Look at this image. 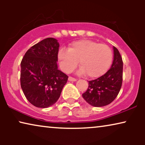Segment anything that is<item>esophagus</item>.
Wrapping results in <instances>:
<instances>
[{"label":"esophagus","instance_id":"34e87169","mask_svg":"<svg viewBox=\"0 0 145 145\" xmlns=\"http://www.w3.org/2000/svg\"><path fill=\"white\" fill-rule=\"evenodd\" d=\"M69 81H72V82H75V81H76V79L73 78V77H71V76H69Z\"/></svg>","mask_w":145,"mask_h":145}]
</instances>
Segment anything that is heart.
<instances>
[{"instance_id": "1", "label": "heart", "mask_w": 145, "mask_h": 145, "mask_svg": "<svg viewBox=\"0 0 145 145\" xmlns=\"http://www.w3.org/2000/svg\"><path fill=\"white\" fill-rule=\"evenodd\" d=\"M112 59L110 47L88 39L74 41L68 49L61 48L58 52L59 65L64 72H72L79 61L81 67L78 74L86 73L90 78H98L104 74L110 68Z\"/></svg>"}]
</instances>
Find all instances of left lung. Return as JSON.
Masks as SVG:
<instances>
[{
	"mask_svg": "<svg viewBox=\"0 0 145 145\" xmlns=\"http://www.w3.org/2000/svg\"><path fill=\"white\" fill-rule=\"evenodd\" d=\"M114 49V61L110 70L95 80L88 81L83 98L91 106L103 107L114 101L120 92L123 80V61L118 49Z\"/></svg>",
	"mask_w": 145,
	"mask_h": 145,
	"instance_id": "1",
	"label": "left lung"
}]
</instances>
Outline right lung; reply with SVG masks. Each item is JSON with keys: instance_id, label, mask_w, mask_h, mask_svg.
<instances>
[{"instance_id": "right-lung-1", "label": "right lung", "mask_w": 145, "mask_h": 145, "mask_svg": "<svg viewBox=\"0 0 145 145\" xmlns=\"http://www.w3.org/2000/svg\"><path fill=\"white\" fill-rule=\"evenodd\" d=\"M59 47L56 39H44L29 49L22 60L21 88L37 108H46L57 102L68 80L58 69Z\"/></svg>"}]
</instances>
